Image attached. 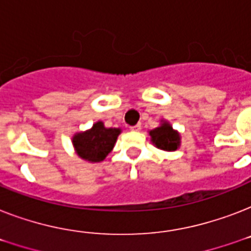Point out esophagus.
I'll return each mask as SVG.
<instances>
[{"instance_id": "34e87169", "label": "esophagus", "mask_w": 251, "mask_h": 251, "mask_svg": "<svg viewBox=\"0 0 251 251\" xmlns=\"http://www.w3.org/2000/svg\"><path fill=\"white\" fill-rule=\"evenodd\" d=\"M130 129L133 130V131H139V130L142 129V125H141V124H137V125L131 126V127H130Z\"/></svg>"}]
</instances>
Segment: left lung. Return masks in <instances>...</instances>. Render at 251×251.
<instances>
[{
  "label": "left lung",
  "instance_id": "left-lung-1",
  "mask_svg": "<svg viewBox=\"0 0 251 251\" xmlns=\"http://www.w3.org/2000/svg\"><path fill=\"white\" fill-rule=\"evenodd\" d=\"M150 135L153 145L163 151H176L181 143L179 134L173 130L171 124H168L167 121H161V125L156 129L151 130Z\"/></svg>",
  "mask_w": 251,
  "mask_h": 251
}]
</instances>
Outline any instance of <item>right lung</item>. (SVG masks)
<instances>
[{"instance_id": "right-lung-1", "label": "right lung", "mask_w": 251, "mask_h": 251, "mask_svg": "<svg viewBox=\"0 0 251 251\" xmlns=\"http://www.w3.org/2000/svg\"><path fill=\"white\" fill-rule=\"evenodd\" d=\"M120 133L121 129L105 127L101 121H98L90 130L76 133L73 137V146L80 159L99 163L113 150Z\"/></svg>"}]
</instances>
